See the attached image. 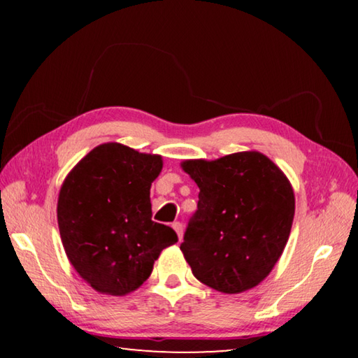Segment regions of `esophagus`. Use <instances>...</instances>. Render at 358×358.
Wrapping results in <instances>:
<instances>
[{"label": "esophagus", "mask_w": 358, "mask_h": 358, "mask_svg": "<svg viewBox=\"0 0 358 358\" xmlns=\"http://www.w3.org/2000/svg\"><path fill=\"white\" fill-rule=\"evenodd\" d=\"M172 227H173L175 232H177V235H178V240L183 238V224H181L180 221H177V222H173V224H172Z\"/></svg>", "instance_id": "obj_1"}]
</instances>
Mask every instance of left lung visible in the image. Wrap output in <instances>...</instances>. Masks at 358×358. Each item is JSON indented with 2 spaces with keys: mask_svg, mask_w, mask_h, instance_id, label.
<instances>
[{
  "mask_svg": "<svg viewBox=\"0 0 358 358\" xmlns=\"http://www.w3.org/2000/svg\"><path fill=\"white\" fill-rule=\"evenodd\" d=\"M181 167L201 189L180 245L192 275L224 294L257 286L281 257L292 227L295 197L286 175L257 151Z\"/></svg>",
  "mask_w": 358,
  "mask_h": 358,
  "instance_id": "8db88e82",
  "label": "left lung"
}]
</instances>
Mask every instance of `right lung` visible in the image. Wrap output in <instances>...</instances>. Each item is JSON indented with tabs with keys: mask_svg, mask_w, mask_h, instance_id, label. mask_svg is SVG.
Listing matches in <instances>:
<instances>
[{
	"mask_svg": "<svg viewBox=\"0 0 358 358\" xmlns=\"http://www.w3.org/2000/svg\"><path fill=\"white\" fill-rule=\"evenodd\" d=\"M162 169L157 155L104 143L66 177L58 227L68 259L90 286L124 295L148 280L175 230L151 220L150 187Z\"/></svg>",
	"mask_w": 358,
	"mask_h": 358,
	"instance_id": "right-lung-1",
	"label": "right lung"
}]
</instances>
